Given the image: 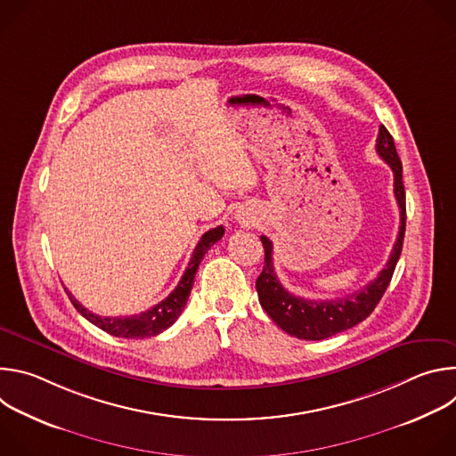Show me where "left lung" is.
<instances>
[{"label": "left lung", "instance_id": "obj_1", "mask_svg": "<svg viewBox=\"0 0 456 456\" xmlns=\"http://www.w3.org/2000/svg\"><path fill=\"white\" fill-rule=\"evenodd\" d=\"M375 150L379 157L394 171V192L401 209V227H399L397 241L394 245L392 254H389L386 267L379 273V276L373 281H370L359 292L341 299L315 301V299H305V297L294 296L280 283L274 273L273 241L267 236H262V243L265 248V265L262 274H259L256 280L257 297L264 310L289 336H294L297 339H306V341H321L355 327V324L364 321L373 312L382 294L386 292L389 281H392L395 265L399 262V256L403 250V243H404L406 192L403 183V164L397 155L394 137L389 135V132L384 126L379 127Z\"/></svg>", "mask_w": 456, "mask_h": 456}]
</instances>
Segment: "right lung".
Returning a JSON list of instances; mask_svg holds the SVG:
<instances>
[{
	"instance_id": "add662e5",
	"label": "right lung",
	"mask_w": 456,
	"mask_h": 456,
	"mask_svg": "<svg viewBox=\"0 0 456 456\" xmlns=\"http://www.w3.org/2000/svg\"><path fill=\"white\" fill-rule=\"evenodd\" d=\"M224 232H225V229L222 225H218L211 231H208L200 238V241L197 243V247H194V250H192L189 265H187L182 280L175 287V290L164 301H160L159 305H155L153 308H150L146 312H141V314H135V315H124V317H101V315L90 312L88 308H85L72 296V292H69L67 289H64V290H67V294H69L72 305L76 306V310L83 317H86L92 324H95V327H99L101 330H104L110 336L124 338V339H144V338L159 336L160 332L167 330L171 324L178 319V315L182 314V310L187 303V297L191 294L194 274H197L200 262L204 259L206 252L224 236Z\"/></svg>"
}]
</instances>
